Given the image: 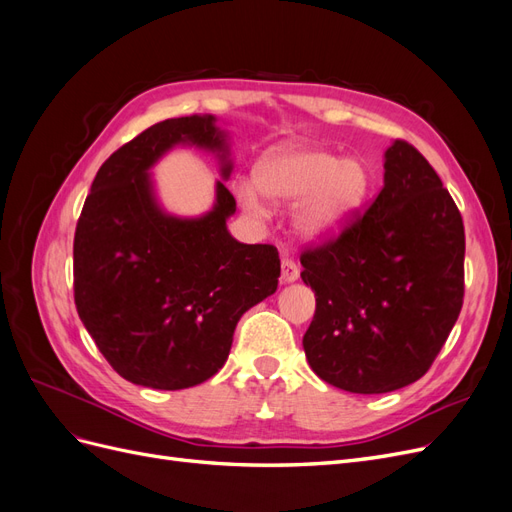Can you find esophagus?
I'll return each mask as SVG.
<instances>
[{"label": "esophagus", "mask_w": 512, "mask_h": 512, "mask_svg": "<svg viewBox=\"0 0 512 512\" xmlns=\"http://www.w3.org/2000/svg\"><path fill=\"white\" fill-rule=\"evenodd\" d=\"M299 277V267H297V262H294L292 258H282V277L280 280L284 282V284H288V282H294Z\"/></svg>", "instance_id": "1"}]
</instances>
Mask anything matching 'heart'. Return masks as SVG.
<instances>
[{
    "instance_id": "1",
    "label": "heart",
    "mask_w": 512,
    "mask_h": 512,
    "mask_svg": "<svg viewBox=\"0 0 512 512\" xmlns=\"http://www.w3.org/2000/svg\"><path fill=\"white\" fill-rule=\"evenodd\" d=\"M258 188L280 203L301 200L294 224L303 237L322 241L337 235L363 205L369 190L367 170L359 160H339L333 153L288 145L271 151L258 166ZM260 192L243 185L241 200L247 209L262 211Z\"/></svg>"
}]
</instances>
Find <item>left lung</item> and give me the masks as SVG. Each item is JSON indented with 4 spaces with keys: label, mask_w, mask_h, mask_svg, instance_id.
Segmentation results:
<instances>
[{
    "label": "left lung",
    "mask_w": 512,
    "mask_h": 512,
    "mask_svg": "<svg viewBox=\"0 0 512 512\" xmlns=\"http://www.w3.org/2000/svg\"><path fill=\"white\" fill-rule=\"evenodd\" d=\"M463 256L455 200L421 151L395 141L371 205L301 252V277L316 294L303 335L309 367L361 395L423 378L461 312Z\"/></svg>",
    "instance_id": "obj_1"
}]
</instances>
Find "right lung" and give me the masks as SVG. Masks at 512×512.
<instances>
[{
  "label": "right lung",
  "instance_id": "right-lung-1",
  "mask_svg": "<svg viewBox=\"0 0 512 512\" xmlns=\"http://www.w3.org/2000/svg\"><path fill=\"white\" fill-rule=\"evenodd\" d=\"M215 117L156 123L119 147L91 183L74 232V303L121 378L160 391L190 389L224 367L247 309L277 290L280 254L230 237L235 196L218 181L198 220L162 213L149 166L177 143L222 153Z\"/></svg>",
  "mask_w": 512,
  "mask_h": 512
}]
</instances>
